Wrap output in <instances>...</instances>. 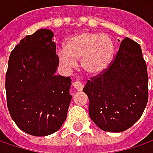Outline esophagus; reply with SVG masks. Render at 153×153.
Segmentation results:
<instances>
[{"mask_svg":"<svg viewBox=\"0 0 153 153\" xmlns=\"http://www.w3.org/2000/svg\"><path fill=\"white\" fill-rule=\"evenodd\" d=\"M74 87L76 89L77 91H81L83 88V85L79 80H76L75 82H74Z\"/></svg>","mask_w":153,"mask_h":153,"instance_id":"1","label":"esophagus"}]
</instances>
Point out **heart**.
Masks as SVG:
<instances>
[{
    "label": "heart",
    "mask_w": 153,
    "mask_h": 153,
    "mask_svg": "<svg viewBox=\"0 0 153 153\" xmlns=\"http://www.w3.org/2000/svg\"><path fill=\"white\" fill-rule=\"evenodd\" d=\"M114 54V42L110 35L96 32H83L68 38L65 50L57 53L58 61L67 69L75 67L80 59L82 70L89 75L105 72Z\"/></svg>",
    "instance_id": "obj_1"
}]
</instances>
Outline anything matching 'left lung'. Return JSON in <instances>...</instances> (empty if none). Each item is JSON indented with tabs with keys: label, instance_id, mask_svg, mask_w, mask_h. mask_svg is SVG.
Instances as JSON below:
<instances>
[{
	"label": "left lung",
	"instance_id": "left-lung-1",
	"mask_svg": "<svg viewBox=\"0 0 153 153\" xmlns=\"http://www.w3.org/2000/svg\"><path fill=\"white\" fill-rule=\"evenodd\" d=\"M88 113L102 130L122 132L142 116L148 102V74L141 47L126 37L108 69L90 78L83 88Z\"/></svg>",
	"mask_w": 153,
	"mask_h": 153
}]
</instances>
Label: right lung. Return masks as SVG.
<instances>
[{"instance_id":"obj_1","label":"right lung","mask_w":153,"mask_h":153,"mask_svg":"<svg viewBox=\"0 0 153 153\" xmlns=\"http://www.w3.org/2000/svg\"><path fill=\"white\" fill-rule=\"evenodd\" d=\"M53 36L41 29L22 39L10 53L6 73L10 114L21 130L36 137L61 128L72 99L70 77L55 75L59 61Z\"/></svg>"}]
</instances>
